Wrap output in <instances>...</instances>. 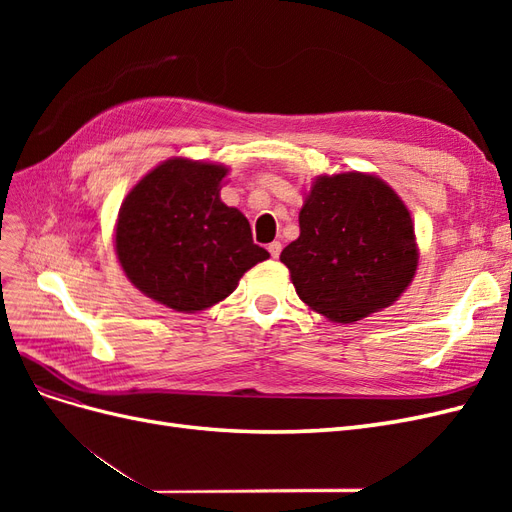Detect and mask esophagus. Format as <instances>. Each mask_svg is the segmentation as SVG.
<instances>
[{"instance_id": "esophagus-1", "label": "esophagus", "mask_w": 512, "mask_h": 512, "mask_svg": "<svg viewBox=\"0 0 512 512\" xmlns=\"http://www.w3.org/2000/svg\"><path fill=\"white\" fill-rule=\"evenodd\" d=\"M267 250H269V254H271L273 258H277V256H280V252H282V243H280V241H273V243H269Z\"/></svg>"}]
</instances>
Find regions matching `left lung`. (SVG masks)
Segmentation results:
<instances>
[{"label": "left lung", "mask_w": 512, "mask_h": 512, "mask_svg": "<svg viewBox=\"0 0 512 512\" xmlns=\"http://www.w3.org/2000/svg\"><path fill=\"white\" fill-rule=\"evenodd\" d=\"M299 228L280 260L299 299L333 322H356L393 305L416 273L410 211L374 175L316 177Z\"/></svg>", "instance_id": "8db88e82"}]
</instances>
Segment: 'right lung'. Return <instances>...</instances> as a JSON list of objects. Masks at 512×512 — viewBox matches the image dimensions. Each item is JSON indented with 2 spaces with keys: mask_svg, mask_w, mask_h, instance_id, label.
<instances>
[{
  "mask_svg": "<svg viewBox=\"0 0 512 512\" xmlns=\"http://www.w3.org/2000/svg\"><path fill=\"white\" fill-rule=\"evenodd\" d=\"M228 168L170 158L121 203L115 252L128 280L175 312L224 301L269 252L252 241L245 215L220 200Z\"/></svg>",
  "mask_w": 512,
  "mask_h": 512,
  "instance_id": "add662e5",
  "label": "right lung"
}]
</instances>
